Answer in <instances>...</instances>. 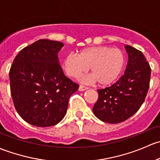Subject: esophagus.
I'll list each match as a JSON object with an SVG mask.
<instances>
[{"mask_svg":"<svg viewBox=\"0 0 160 160\" xmlns=\"http://www.w3.org/2000/svg\"><path fill=\"white\" fill-rule=\"evenodd\" d=\"M88 88V87L85 86V85H79V87H78V90H79V91H85V90H87Z\"/></svg>","mask_w":160,"mask_h":160,"instance_id":"obj_1","label":"esophagus"}]
</instances>
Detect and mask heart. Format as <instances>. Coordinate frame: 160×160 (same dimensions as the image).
<instances>
[{
	"mask_svg": "<svg viewBox=\"0 0 160 160\" xmlns=\"http://www.w3.org/2000/svg\"><path fill=\"white\" fill-rule=\"evenodd\" d=\"M125 56L118 48L107 46H94L81 50L77 56L69 55L65 58L63 66L72 78H78L90 68V80L106 86L112 84L122 72Z\"/></svg>",
	"mask_w": 160,
	"mask_h": 160,
	"instance_id": "1",
	"label": "heart"
}]
</instances>
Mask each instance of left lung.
<instances>
[{
    "mask_svg": "<svg viewBox=\"0 0 160 160\" xmlns=\"http://www.w3.org/2000/svg\"><path fill=\"white\" fill-rule=\"evenodd\" d=\"M129 56L125 73L110 87L98 89L93 107L95 116L105 122L116 124L132 116L144 102L150 82L151 68L140 51L125 46Z\"/></svg>",
    "mask_w": 160,
    "mask_h": 160,
    "instance_id": "obj_1",
    "label": "left lung"
}]
</instances>
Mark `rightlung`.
<instances>
[{
	"label": "right lung",
	"mask_w": 160,
	"mask_h": 160,
	"mask_svg": "<svg viewBox=\"0 0 160 160\" xmlns=\"http://www.w3.org/2000/svg\"><path fill=\"white\" fill-rule=\"evenodd\" d=\"M64 44L41 39L23 48L9 72L11 93L20 116L33 126L48 127L66 114L78 85L64 75L58 53Z\"/></svg>",
	"instance_id": "add662e5"
}]
</instances>
